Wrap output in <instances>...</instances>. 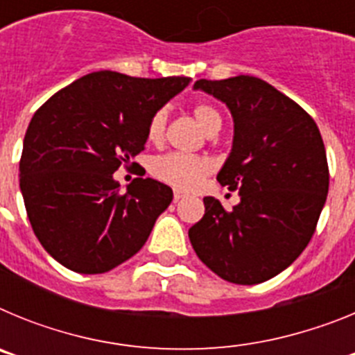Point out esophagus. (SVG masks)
<instances>
[{"instance_id":"esophagus-1","label":"esophagus","mask_w":355,"mask_h":355,"mask_svg":"<svg viewBox=\"0 0 355 355\" xmlns=\"http://www.w3.org/2000/svg\"><path fill=\"white\" fill-rule=\"evenodd\" d=\"M184 197V193H181V192H178V190H175L174 192V202H178V200H181Z\"/></svg>"}]
</instances>
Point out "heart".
I'll return each mask as SVG.
<instances>
[{
    "instance_id": "1",
    "label": "heart",
    "mask_w": 355,
    "mask_h": 355,
    "mask_svg": "<svg viewBox=\"0 0 355 355\" xmlns=\"http://www.w3.org/2000/svg\"><path fill=\"white\" fill-rule=\"evenodd\" d=\"M193 117L197 119L200 128L208 135L213 131H218L222 126L220 114L206 103H199V105L193 106ZM167 108H159L158 112H155V115L149 121V126H147V137H149L150 142H159L163 139L165 130H167ZM150 171L158 180L165 181L172 187L180 188V190H192L211 171V162L202 158V156L168 153V155L153 159Z\"/></svg>"
}]
</instances>
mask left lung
Here are the masks:
<instances>
[{"label": "left lung", "instance_id": "obj_1", "mask_svg": "<svg viewBox=\"0 0 355 355\" xmlns=\"http://www.w3.org/2000/svg\"><path fill=\"white\" fill-rule=\"evenodd\" d=\"M196 90L233 115V149L216 180L238 190L231 211L205 197V216L188 236L199 259L234 284H258L299 258L329 192L322 135L306 110L254 76L199 80Z\"/></svg>", "mask_w": 355, "mask_h": 355}]
</instances>
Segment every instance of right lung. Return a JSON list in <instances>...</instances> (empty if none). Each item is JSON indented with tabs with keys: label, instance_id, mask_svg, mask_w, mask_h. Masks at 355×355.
<instances>
[{
	"label": "right lung",
	"instance_id": "1",
	"mask_svg": "<svg viewBox=\"0 0 355 355\" xmlns=\"http://www.w3.org/2000/svg\"><path fill=\"white\" fill-rule=\"evenodd\" d=\"M188 83L184 76L90 72L35 112L19 187L33 233L65 268L103 274L144 247L172 190L137 178L121 193L114 172L144 150L150 117Z\"/></svg>",
	"mask_w": 355,
	"mask_h": 355
}]
</instances>
